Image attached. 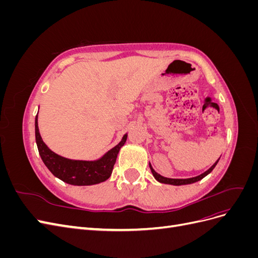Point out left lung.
<instances>
[{"instance_id":"1","label":"left lung","mask_w":258,"mask_h":258,"mask_svg":"<svg viewBox=\"0 0 258 258\" xmlns=\"http://www.w3.org/2000/svg\"><path fill=\"white\" fill-rule=\"evenodd\" d=\"M221 158V157H220ZM220 158H218L216 161H215V163L214 165L211 167L210 169H208L206 172H204L202 174H200V175H198V176H195V177H190V178H168V177H165V176H162V175H160V174H158L157 172H156V171L153 169V167L151 166V163H150V168H151V171H152V173H153V175H154V177L157 179V181L159 182V183H163V184H170V185H175V186H179V185H186V184H192V183H196V182H198V181H200V179H202L204 178L205 176H207L209 173H211L212 172V170L215 168V166L217 165V162H218V160H220Z\"/></svg>"}]
</instances>
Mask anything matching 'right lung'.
Segmentation results:
<instances>
[{"label": "right lung", "instance_id": "right-lung-1", "mask_svg": "<svg viewBox=\"0 0 258 258\" xmlns=\"http://www.w3.org/2000/svg\"><path fill=\"white\" fill-rule=\"evenodd\" d=\"M127 136L128 135H124L118 144L98 160L87 161L68 159L53 153L44 143L40 131H38L37 115L35 117V140L43 162L54 176L71 185L87 186L106 181L112 174L117 155L123 144L126 143Z\"/></svg>", "mask_w": 258, "mask_h": 258}]
</instances>
